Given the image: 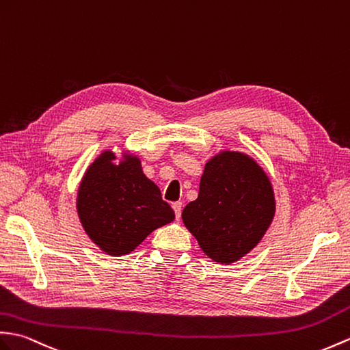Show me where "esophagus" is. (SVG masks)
Returning a JSON list of instances; mask_svg holds the SVG:
<instances>
[{
  "label": "esophagus",
  "instance_id": "1",
  "mask_svg": "<svg viewBox=\"0 0 350 350\" xmlns=\"http://www.w3.org/2000/svg\"><path fill=\"white\" fill-rule=\"evenodd\" d=\"M182 208H183V204L180 201L177 202H173V210H174V215H176V219H180L182 216Z\"/></svg>",
  "mask_w": 350,
  "mask_h": 350
}]
</instances>
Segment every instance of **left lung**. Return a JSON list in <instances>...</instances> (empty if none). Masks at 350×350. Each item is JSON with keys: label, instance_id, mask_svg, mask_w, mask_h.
<instances>
[{"label": "left lung", "instance_id": "1", "mask_svg": "<svg viewBox=\"0 0 350 350\" xmlns=\"http://www.w3.org/2000/svg\"><path fill=\"white\" fill-rule=\"evenodd\" d=\"M274 215L270 180L254 159L224 152L207 162L198 198L183 208V224L216 262L245 256Z\"/></svg>", "mask_w": 350, "mask_h": 350}]
</instances>
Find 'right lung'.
I'll return each instance as SVG.
<instances>
[{"label": "right lung", "instance_id": "add662e5", "mask_svg": "<svg viewBox=\"0 0 350 350\" xmlns=\"http://www.w3.org/2000/svg\"><path fill=\"white\" fill-rule=\"evenodd\" d=\"M104 152L86 172L79 189L77 212L89 237L109 255H126L148 235L174 219L158 186L128 157L113 165Z\"/></svg>", "mask_w": 350, "mask_h": 350}]
</instances>
